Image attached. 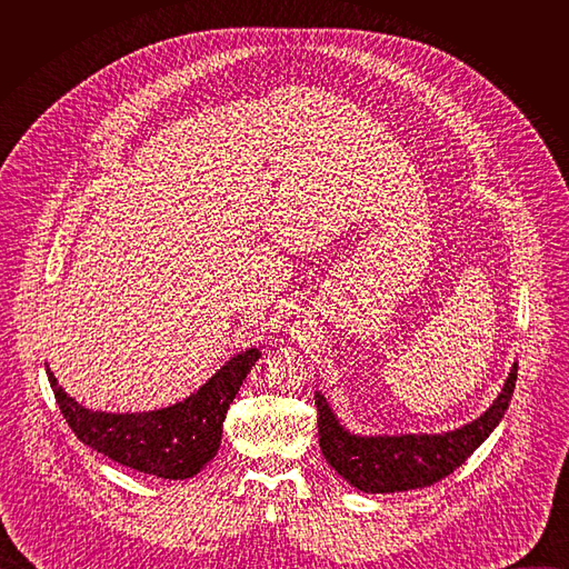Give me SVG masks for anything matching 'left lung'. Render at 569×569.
<instances>
[{
  "mask_svg": "<svg viewBox=\"0 0 569 569\" xmlns=\"http://www.w3.org/2000/svg\"><path fill=\"white\" fill-rule=\"evenodd\" d=\"M518 362L493 400L475 421L441 435H356L347 430L329 400L315 391L319 448L338 475L362 493H398L426 489L459 468L500 426L516 389Z\"/></svg>",
  "mask_w": 569,
  "mask_h": 569,
  "instance_id": "8db88e82",
  "label": "left lung"
}]
</instances>
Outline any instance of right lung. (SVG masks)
Returning <instances> with one entry per match:
<instances>
[{
	"mask_svg": "<svg viewBox=\"0 0 569 569\" xmlns=\"http://www.w3.org/2000/svg\"><path fill=\"white\" fill-rule=\"evenodd\" d=\"M261 358L257 347L229 358L198 391L150 412H99L76 402L47 365L56 402L73 435L112 461L164 479L198 475L218 452L222 421L242 380Z\"/></svg>",
	"mask_w": 569,
	"mask_h": 569,
	"instance_id": "right-lung-1",
	"label": "right lung"
}]
</instances>
